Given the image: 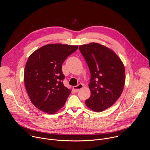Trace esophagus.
Listing matches in <instances>:
<instances>
[{
	"label": "esophagus",
	"mask_w": 150,
	"mask_h": 150,
	"mask_svg": "<svg viewBox=\"0 0 150 150\" xmlns=\"http://www.w3.org/2000/svg\"><path fill=\"white\" fill-rule=\"evenodd\" d=\"M83 87V85L82 83H79L78 85H76V86H74L73 87V88L74 90H75V91L76 92H78V91H79L81 88H82Z\"/></svg>",
	"instance_id": "obj_1"
}]
</instances>
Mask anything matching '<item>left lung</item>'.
<instances>
[{
    "mask_svg": "<svg viewBox=\"0 0 150 150\" xmlns=\"http://www.w3.org/2000/svg\"><path fill=\"white\" fill-rule=\"evenodd\" d=\"M79 50L91 74V96L85 104L94 112H102L111 107L122 93L124 65L115 52L96 42L79 46Z\"/></svg>",
    "mask_w": 150,
    "mask_h": 150,
    "instance_id": "obj_1",
    "label": "left lung"
}]
</instances>
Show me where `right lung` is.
<instances>
[{"instance_id":"1","label":"right lung","mask_w":150,"mask_h":150,"mask_svg":"<svg viewBox=\"0 0 150 150\" xmlns=\"http://www.w3.org/2000/svg\"><path fill=\"white\" fill-rule=\"evenodd\" d=\"M78 46L50 44L33 53L24 69L25 88L36 108L53 114L65 104L71 91L64 86L62 70L66 59L78 49Z\"/></svg>"}]
</instances>
